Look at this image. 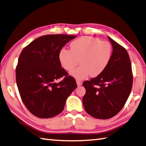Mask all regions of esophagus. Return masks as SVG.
<instances>
[{"label": "esophagus", "instance_id": "1", "mask_svg": "<svg viewBox=\"0 0 146 146\" xmlns=\"http://www.w3.org/2000/svg\"><path fill=\"white\" fill-rule=\"evenodd\" d=\"M76 84H77V86H80L81 85V84H82V83H81V81H76Z\"/></svg>", "mask_w": 146, "mask_h": 146}]
</instances>
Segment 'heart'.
<instances>
[{"label": "heart", "instance_id": "b5f03b06", "mask_svg": "<svg viewBox=\"0 0 146 146\" xmlns=\"http://www.w3.org/2000/svg\"><path fill=\"white\" fill-rule=\"evenodd\" d=\"M113 55V47L108 41L84 36L70 43V50L62 49L59 53L61 65L72 71L80 60L81 66L70 72L76 80H83L90 75L96 77L102 73L109 65Z\"/></svg>", "mask_w": 146, "mask_h": 146}]
</instances>
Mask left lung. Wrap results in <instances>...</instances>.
I'll use <instances>...</instances> for the list:
<instances>
[{"label":"left lung","mask_w":146,"mask_h":146,"mask_svg":"<svg viewBox=\"0 0 146 146\" xmlns=\"http://www.w3.org/2000/svg\"><path fill=\"white\" fill-rule=\"evenodd\" d=\"M113 55L104 72L83 83L86 93L83 104L88 114L97 119L113 117L123 109L133 86L131 63L127 50L108 37Z\"/></svg>","instance_id":"8db88e82"}]
</instances>
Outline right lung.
I'll use <instances>...</instances> for the list:
<instances>
[{
    "mask_svg": "<svg viewBox=\"0 0 146 146\" xmlns=\"http://www.w3.org/2000/svg\"><path fill=\"white\" fill-rule=\"evenodd\" d=\"M76 36L43 35L20 53L15 71L17 85L23 104L36 117L50 118L62 113L67 98L77 87L76 80L59 61L61 50ZM61 77L64 79L56 83Z\"/></svg>",
    "mask_w": 146,
    "mask_h": 146,
    "instance_id": "right-lung-1",
    "label": "right lung"
}]
</instances>
